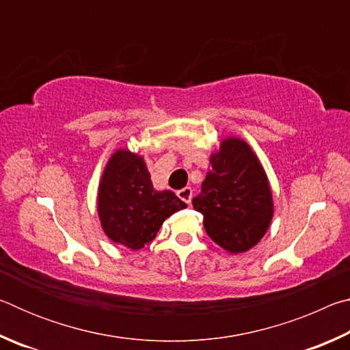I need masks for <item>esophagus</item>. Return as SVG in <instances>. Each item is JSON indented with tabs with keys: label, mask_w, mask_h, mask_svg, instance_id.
Segmentation results:
<instances>
[{
	"label": "esophagus",
	"mask_w": 350,
	"mask_h": 350,
	"mask_svg": "<svg viewBox=\"0 0 350 350\" xmlns=\"http://www.w3.org/2000/svg\"><path fill=\"white\" fill-rule=\"evenodd\" d=\"M177 196H179V199H182L183 202L185 204H191V198H193V189L189 187H185L182 188L177 191Z\"/></svg>",
	"instance_id": "34e87169"
}]
</instances>
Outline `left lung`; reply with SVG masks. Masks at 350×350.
<instances>
[{"mask_svg": "<svg viewBox=\"0 0 350 350\" xmlns=\"http://www.w3.org/2000/svg\"><path fill=\"white\" fill-rule=\"evenodd\" d=\"M206 234L225 252H248L273 219V198L264 167L245 140L227 137L210 156V171L193 199Z\"/></svg>", "mask_w": 350, "mask_h": 350, "instance_id": "left-lung-1", "label": "left lung"}]
</instances>
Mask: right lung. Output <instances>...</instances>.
<instances>
[{
  "label": "right lung",
  "mask_w": 350,
  "mask_h": 350,
  "mask_svg": "<svg viewBox=\"0 0 350 350\" xmlns=\"http://www.w3.org/2000/svg\"><path fill=\"white\" fill-rule=\"evenodd\" d=\"M185 206L170 189H154L139 154L120 148L109 157L98 183L97 210L103 232L112 242L140 250L156 238L165 219Z\"/></svg>",
  "instance_id": "add662e5"
}]
</instances>
